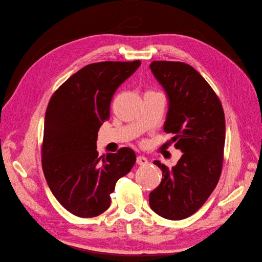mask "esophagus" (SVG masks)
Wrapping results in <instances>:
<instances>
[{"mask_svg":"<svg viewBox=\"0 0 262 262\" xmlns=\"http://www.w3.org/2000/svg\"><path fill=\"white\" fill-rule=\"evenodd\" d=\"M137 163H138L139 165H146V164L148 163V161H147L146 157L139 155V156L137 157Z\"/></svg>","mask_w":262,"mask_h":262,"instance_id":"esophagus-1","label":"esophagus"}]
</instances>
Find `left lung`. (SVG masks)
<instances>
[{"instance_id": "1", "label": "left lung", "mask_w": 262, "mask_h": 262, "mask_svg": "<svg viewBox=\"0 0 262 262\" xmlns=\"http://www.w3.org/2000/svg\"><path fill=\"white\" fill-rule=\"evenodd\" d=\"M150 71L167 95L164 131L182 155L171 168L154 161L163 179L149 193L158 215L179 221L192 215L216 187L225 144L224 110L209 83L184 62L153 61Z\"/></svg>"}]
</instances>
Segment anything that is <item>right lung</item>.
<instances>
[{"instance_id": "right-lung-1", "label": "right lung", "mask_w": 262, "mask_h": 262, "mask_svg": "<svg viewBox=\"0 0 262 262\" xmlns=\"http://www.w3.org/2000/svg\"><path fill=\"white\" fill-rule=\"evenodd\" d=\"M141 61L98 62L82 68L54 92L46 110L42 169L63 208L94 217L110 205L116 182L136 163L130 147L98 156L97 136L110 117L114 94Z\"/></svg>"}]
</instances>
